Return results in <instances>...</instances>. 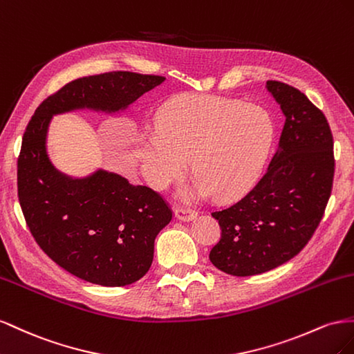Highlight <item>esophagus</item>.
<instances>
[{"mask_svg": "<svg viewBox=\"0 0 354 354\" xmlns=\"http://www.w3.org/2000/svg\"><path fill=\"white\" fill-rule=\"evenodd\" d=\"M175 216L180 221H193L197 216L196 210H191L188 207H176L175 209Z\"/></svg>", "mask_w": 354, "mask_h": 354, "instance_id": "esophagus-1", "label": "esophagus"}]
</instances>
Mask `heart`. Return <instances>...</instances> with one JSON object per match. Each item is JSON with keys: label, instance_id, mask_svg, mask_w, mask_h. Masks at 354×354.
I'll use <instances>...</instances> for the list:
<instances>
[{"label": "heart", "instance_id": "heart-1", "mask_svg": "<svg viewBox=\"0 0 354 354\" xmlns=\"http://www.w3.org/2000/svg\"><path fill=\"white\" fill-rule=\"evenodd\" d=\"M156 127L136 136L135 154L151 187L165 189L184 174L197 178L184 197L227 200L252 184L270 151L274 124L267 111L239 100L180 95L160 108Z\"/></svg>", "mask_w": 354, "mask_h": 354}]
</instances>
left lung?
I'll list each match as a JSON object with an SVG mask.
<instances>
[{
    "label": "left lung",
    "mask_w": 354,
    "mask_h": 354,
    "mask_svg": "<svg viewBox=\"0 0 354 354\" xmlns=\"http://www.w3.org/2000/svg\"><path fill=\"white\" fill-rule=\"evenodd\" d=\"M267 90L286 117L276 154L243 198L212 212L221 240L209 259L237 277L261 274L298 255L320 224L334 180V139L325 114L289 84L268 80Z\"/></svg>",
    "instance_id": "obj_1"
}]
</instances>
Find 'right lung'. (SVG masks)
<instances>
[{
	"mask_svg": "<svg viewBox=\"0 0 354 354\" xmlns=\"http://www.w3.org/2000/svg\"><path fill=\"white\" fill-rule=\"evenodd\" d=\"M165 80L129 71L77 78L44 99L26 126L17 158L26 225L48 258L90 283L117 288L144 277L171 209L154 189L106 170L82 179L59 171L46 149L50 120L82 108L118 113Z\"/></svg>",
	"mask_w": 354,
	"mask_h": 354,
	"instance_id": "1",
	"label": "right lung"
}]
</instances>
